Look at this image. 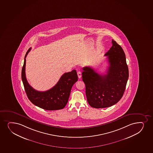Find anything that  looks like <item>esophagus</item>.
Wrapping results in <instances>:
<instances>
[{
	"instance_id": "34e87169",
	"label": "esophagus",
	"mask_w": 153,
	"mask_h": 153,
	"mask_svg": "<svg viewBox=\"0 0 153 153\" xmlns=\"http://www.w3.org/2000/svg\"><path fill=\"white\" fill-rule=\"evenodd\" d=\"M78 77L79 78V79H80L81 78V73L80 71H78L77 72Z\"/></svg>"
}]
</instances>
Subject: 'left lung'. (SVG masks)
<instances>
[{
  "label": "left lung",
  "instance_id": "left-lung-1",
  "mask_svg": "<svg viewBox=\"0 0 153 153\" xmlns=\"http://www.w3.org/2000/svg\"><path fill=\"white\" fill-rule=\"evenodd\" d=\"M112 46L105 54L109 67L100 75L91 67L83 68L82 80L88 104L92 108H105L117 103L123 96L128 78L126 55L120 45L112 40Z\"/></svg>",
  "mask_w": 153,
  "mask_h": 153
}]
</instances>
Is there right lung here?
I'll return each mask as SVG.
<instances>
[{
    "mask_svg": "<svg viewBox=\"0 0 153 153\" xmlns=\"http://www.w3.org/2000/svg\"><path fill=\"white\" fill-rule=\"evenodd\" d=\"M31 49L25 54L22 71V81L28 98L33 104L44 110L62 109L68 102L72 86L77 81L76 71L73 70L63 74L56 85L50 90L44 92L36 91L29 85L25 76V58Z\"/></svg>",
    "mask_w": 153,
    "mask_h": 153,
    "instance_id": "obj_1",
    "label": "right lung"
}]
</instances>
